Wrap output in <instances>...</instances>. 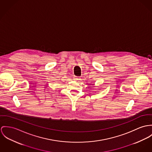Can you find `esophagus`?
<instances>
[{"mask_svg":"<svg viewBox=\"0 0 152 152\" xmlns=\"http://www.w3.org/2000/svg\"><path fill=\"white\" fill-rule=\"evenodd\" d=\"M80 77H77V76H75V77H74V80H76V81H79V80H80Z\"/></svg>","mask_w":152,"mask_h":152,"instance_id":"1","label":"esophagus"}]
</instances>
